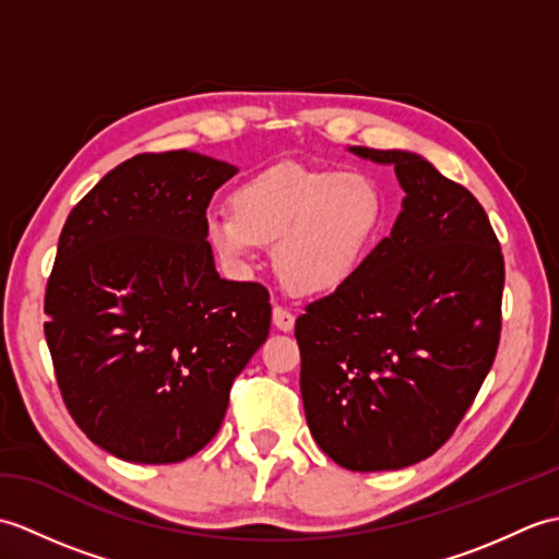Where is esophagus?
I'll use <instances>...</instances> for the list:
<instances>
[{"mask_svg": "<svg viewBox=\"0 0 559 559\" xmlns=\"http://www.w3.org/2000/svg\"><path fill=\"white\" fill-rule=\"evenodd\" d=\"M273 326H276L278 331H293V326H295L293 312H288L286 307H281V305L273 307Z\"/></svg>", "mask_w": 559, "mask_h": 559, "instance_id": "obj_1", "label": "esophagus"}]
</instances>
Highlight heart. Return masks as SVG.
Listing matches in <instances>:
<instances>
[{"label":"heart","instance_id":"1","mask_svg":"<svg viewBox=\"0 0 559 559\" xmlns=\"http://www.w3.org/2000/svg\"><path fill=\"white\" fill-rule=\"evenodd\" d=\"M230 209L209 213L206 237L233 269H249L261 245L295 295H331L358 276L384 230L379 185L360 170L273 165L235 187Z\"/></svg>","mask_w":559,"mask_h":559}]
</instances>
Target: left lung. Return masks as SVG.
<instances>
[{
    "mask_svg": "<svg viewBox=\"0 0 559 559\" xmlns=\"http://www.w3.org/2000/svg\"><path fill=\"white\" fill-rule=\"evenodd\" d=\"M391 165L403 197L358 276L295 322L314 442L348 471H396L442 447L488 377L504 259L466 187L413 151L350 146Z\"/></svg>",
    "mask_w": 559,
    "mask_h": 559,
    "instance_id": "obj_1",
    "label": "left lung"
}]
</instances>
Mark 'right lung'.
<instances>
[{
  "label": "right lung",
  "instance_id": "1",
  "mask_svg": "<svg viewBox=\"0 0 559 559\" xmlns=\"http://www.w3.org/2000/svg\"><path fill=\"white\" fill-rule=\"evenodd\" d=\"M235 165L141 153L71 209L45 293L62 399L93 444L177 463L218 432L230 386L269 336V290L218 276L213 192Z\"/></svg>",
  "mask_w": 559,
  "mask_h": 559
}]
</instances>
